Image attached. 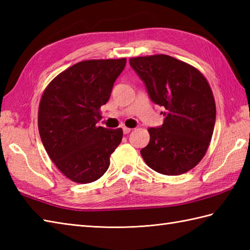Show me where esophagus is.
I'll list each match as a JSON object with an SVG mask.
<instances>
[{
    "mask_svg": "<svg viewBox=\"0 0 250 250\" xmlns=\"http://www.w3.org/2000/svg\"><path fill=\"white\" fill-rule=\"evenodd\" d=\"M122 130H124V133H125V134H128V133H130L132 129L126 128V126H124V128H122Z\"/></svg>",
    "mask_w": 250,
    "mask_h": 250,
    "instance_id": "1",
    "label": "esophagus"
}]
</instances>
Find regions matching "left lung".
Masks as SVG:
<instances>
[{
  "label": "left lung",
  "mask_w": 250,
  "mask_h": 250,
  "mask_svg": "<svg viewBox=\"0 0 250 250\" xmlns=\"http://www.w3.org/2000/svg\"><path fill=\"white\" fill-rule=\"evenodd\" d=\"M129 61L152 102L166 108L163 125L148 129L143 159L163 175L190 171L205 156L214 132L216 104L208 83L192 65L167 55Z\"/></svg>",
  "instance_id": "left-lung-1"
}]
</instances>
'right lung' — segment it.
Listing matches in <instances>:
<instances>
[{
    "mask_svg": "<svg viewBox=\"0 0 250 250\" xmlns=\"http://www.w3.org/2000/svg\"><path fill=\"white\" fill-rule=\"evenodd\" d=\"M125 63V58L78 62L52 79L42 95L41 140L56 167L73 182L102 177L120 144L121 128L109 130L97 122Z\"/></svg>",
    "mask_w": 250,
    "mask_h": 250,
    "instance_id": "1",
    "label": "right lung"
}]
</instances>
